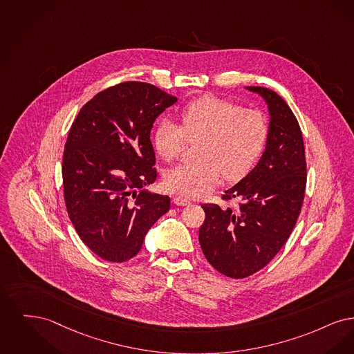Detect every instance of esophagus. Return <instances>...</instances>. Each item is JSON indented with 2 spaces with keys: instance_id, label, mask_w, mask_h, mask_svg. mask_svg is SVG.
<instances>
[{
  "instance_id": "1",
  "label": "esophagus",
  "mask_w": 354,
  "mask_h": 354,
  "mask_svg": "<svg viewBox=\"0 0 354 354\" xmlns=\"http://www.w3.org/2000/svg\"><path fill=\"white\" fill-rule=\"evenodd\" d=\"M173 202H174L176 205H178V206H186V205L190 203V200H187V198H185V197H181V196H176V197L173 198Z\"/></svg>"
}]
</instances>
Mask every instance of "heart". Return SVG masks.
Masks as SVG:
<instances>
[{
    "label": "heart",
    "mask_w": 354,
    "mask_h": 354,
    "mask_svg": "<svg viewBox=\"0 0 354 354\" xmlns=\"http://www.w3.org/2000/svg\"><path fill=\"white\" fill-rule=\"evenodd\" d=\"M180 125L168 119L156 127L153 145L165 161L184 152L187 141H200L196 164L170 169L164 184L171 193L200 198L225 178L231 183L245 178L266 149L270 124L258 109L218 96H202L178 112Z\"/></svg>",
    "instance_id": "b5f03b06"
}]
</instances>
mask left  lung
<instances>
[{"instance_id":"1","label":"left lung","mask_w":354,"mask_h":354,"mask_svg":"<svg viewBox=\"0 0 354 354\" xmlns=\"http://www.w3.org/2000/svg\"><path fill=\"white\" fill-rule=\"evenodd\" d=\"M266 100L270 136L258 165L226 190L222 200L239 198V206L201 205L200 229L205 258L225 277L243 279L275 258L300 214L307 184V164L300 125L275 91L247 87Z\"/></svg>"}]
</instances>
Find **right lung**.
I'll use <instances>...</instances> for the list:
<instances>
[{
    "label": "right lung",
    "mask_w": 354,
    "mask_h": 354,
    "mask_svg": "<svg viewBox=\"0 0 354 354\" xmlns=\"http://www.w3.org/2000/svg\"><path fill=\"white\" fill-rule=\"evenodd\" d=\"M176 102L153 84L124 82L96 93L70 128L62 162L66 209L79 238L104 261L138 255L169 210L168 196L144 186L157 178L151 129Z\"/></svg>",
    "instance_id": "obj_1"
}]
</instances>
